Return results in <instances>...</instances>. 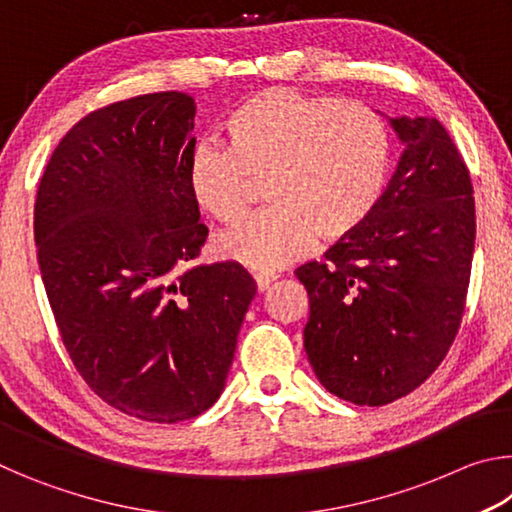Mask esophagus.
<instances>
[{
    "label": "esophagus",
    "instance_id": "esophagus-1",
    "mask_svg": "<svg viewBox=\"0 0 512 512\" xmlns=\"http://www.w3.org/2000/svg\"><path fill=\"white\" fill-rule=\"evenodd\" d=\"M253 277H255V284H257V291L259 293H264L277 280V275L275 273H268V271H259Z\"/></svg>",
    "mask_w": 512,
    "mask_h": 512
}]
</instances>
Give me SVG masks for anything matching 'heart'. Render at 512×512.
Returning a JSON list of instances; mask_svg holds the SVG:
<instances>
[{
    "label": "heart",
    "instance_id": "1",
    "mask_svg": "<svg viewBox=\"0 0 512 512\" xmlns=\"http://www.w3.org/2000/svg\"><path fill=\"white\" fill-rule=\"evenodd\" d=\"M225 131L230 149L201 142L189 153L187 189L198 210L235 223L248 210L250 180L268 176L271 205L216 239V253L253 271L307 255L318 235H354L386 194L391 133L359 101L266 88L230 112Z\"/></svg>",
    "mask_w": 512,
    "mask_h": 512
}]
</instances>
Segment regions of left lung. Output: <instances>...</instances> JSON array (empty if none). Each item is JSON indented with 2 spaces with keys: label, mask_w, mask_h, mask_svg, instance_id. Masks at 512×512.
<instances>
[{
  "label": "left lung",
  "mask_w": 512,
  "mask_h": 512,
  "mask_svg": "<svg viewBox=\"0 0 512 512\" xmlns=\"http://www.w3.org/2000/svg\"><path fill=\"white\" fill-rule=\"evenodd\" d=\"M404 144L366 225L296 268L309 296L305 352L329 393L384 406L415 391L461 325L474 253L472 180L445 126L393 117Z\"/></svg>",
  "instance_id": "1"
}]
</instances>
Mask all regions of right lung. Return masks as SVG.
Returning <instances> with one entry per match:
<instances>
[{
  "mask_svg": "<svg viewBox=\"0 0 512 512\" xmlns=\"http://www.w3.org/2000/svg\"><path fill=\"white\" fill-rule=\"evenodd\" d=\"M196 106L142 94L83 117L40 180L33 232L58 332L94 393L149 422L219 400L257 287L192 264L207 228L187 189Z\"/></svg>",
  "mask_w": 512,
  "mask_h": 512,
  "instance_id": "obj_1",
  "label": "right lung"
}]
</instances>
